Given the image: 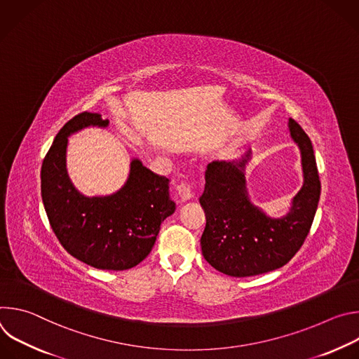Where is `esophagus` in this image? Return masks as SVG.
I'll return each instance as SVG.
<instances>
[{"instance_id": "34e87169", "label": "esophagus", "mask_w": 359, "mask_h": 359, "mask_svg": "<svg viewBox=\"0 0 359 359\" xmlns=\"http://www.w3.org/2000/svg\"><path fill=\"white\" fill-rule=\"evenodd\" d=\"M177 193H179V196L183 201H187V200L193 198V187L187 182H183L177 186Z\"/></svg>"}]
</instances>
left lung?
Returning a JSON list of instances; mask_svg holds the SVG:
<instances>
[{
  "mask_svg": "<svg viewBox=\"0 0 359 359\" xmlns=\"http://www.w3.org/2000/svg\"><path fill=\"white\" fill-rule=\"evenodd\" d=\"M291 137L301 150L304 184L292 198L290 213L271 219L250 201L244 168L250 151L238 162H212L200 204L206 227L200 238L206 262L231 277H250L287 264L310 233L321 194L314 149L310 137L288 121Z\"/></svg>",
  "mask_w": 359,
  "mask_h": 359,
  "instance_id": "obj_1",
  "label": "left lung"
}]
</instances>
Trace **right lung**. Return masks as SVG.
Instances as JSON below:
<instances>
[{
  "label": "right lung",
  "mask_w": 359,
  "mask_h": 359,
  "mask_svg": "<svg viewBox=\"0 0 359 359\" xmlns=\"http://www.w3.org/2000/svg\"><path fill=\"white\" fill-rule=\"evenodd\" d=\"M108 123L99 114L82 112L62 126L42 162L41 194L50 229L72 257L99 270L121 271L147 257L176 204L169 197V179L137 159L115 194L86 197L74 187L65 168L68 136Z\"/></svg>",
  "instance_id": "1"
}]
</instances>
